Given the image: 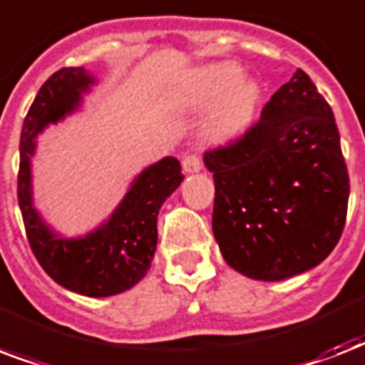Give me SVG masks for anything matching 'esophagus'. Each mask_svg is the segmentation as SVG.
Here are the masks:
<instances>
[{
    "mask_svg": "<svg viewBox=\"0 0 365 365\" xmlns=\"http://www.w3.org/2000/svg\"><path fill=\"white\" fill-rule=\"evenodd\" d=\"M182 166L185 174H197V172H201V158L197 155H185L182 160Z\"/></svg>",
    "mask_w": 365,
    "mask_h": 365,
    "instance_id": "1",
    "label": "esophagus"
}]
</instances>
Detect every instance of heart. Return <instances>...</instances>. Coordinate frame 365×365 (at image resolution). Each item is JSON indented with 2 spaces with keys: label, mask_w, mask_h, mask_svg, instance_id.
I'll return each instance as SVG.
<instances>
[{
  "label": "heart",
  "mask_w": 365,
  "mask_h": 365,
  "mask_svg": "<svg viewBox=\"0 0 365 365\" xmlns=\"http://www.w3.org/2000/svg\"><path fill=\"white\" fill-rule=\"evenodd\" d=\"M174 103L191 110L214 107L202 128V141L208 147H230L257 124L262 88L257 80L245 78L235 63H208L189 72L174 91Z\"/></svg>",
  "instance_id": "b5f03b06"
}]
</instances>
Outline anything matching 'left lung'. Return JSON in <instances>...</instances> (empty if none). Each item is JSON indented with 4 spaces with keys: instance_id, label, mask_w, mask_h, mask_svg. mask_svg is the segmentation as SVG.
<instances>
[{
    "instance_id": "8db88e82",
    "label": "left lung",
    "mask_w": 365,
    "mask_h": 365,
    "mask_svg": "<svg viewBox=\"0 0 365 365\" xmlns=\"http://www.w3.org/2000/svg\"><path fill=\"white\" fill-rule=\"evenodd\" d=\"M212 232L235 272L258 282L304 274L341 239L349 172L333 110L299 71L239 143L205 155Z\"/></svg>"
}]
</instances>
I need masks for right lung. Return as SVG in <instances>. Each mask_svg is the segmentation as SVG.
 <instances>
[{"instance_id": "add662e5", "label": "right lung", "mask_w": 365, "mask_h": 365, "mask_svg": "<svg viewBox=\"0 0 365 365\" xmlns=\"http://www.w3.org/2000/svg\"><path fill=\"white\" fill-rule=\"evenodd\" d=\"M97 78L83 66L61 68L38 91L21 132L19 207L28 243L53 282L83 297H113L139 283L157 250V216L183 182L182 164L164 157L133 178L107 220L86 235L66 237L47 224L34 205L32 158L38 135L78 113Z\"/></svg>"}]
</instances>
